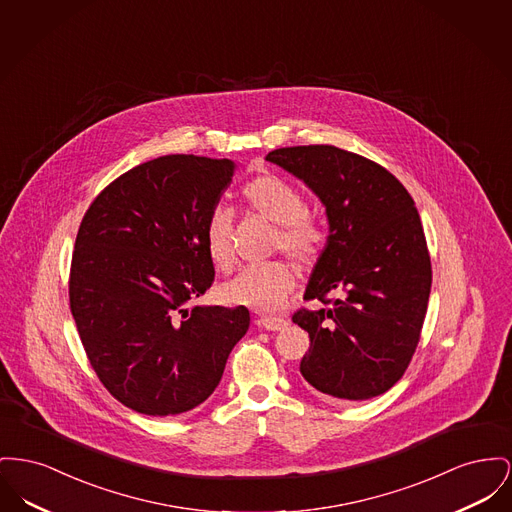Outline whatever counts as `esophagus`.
Segmentation results:
<instances>
[{
	"instance_id": "34e87169",
	"label": "esophagus",
	"mask_w": 512,
	"mask_h": 512,
	"mask_svg": "<svg viewBox=\"0 0 512 512\" xmlns=\"http://www.w3.org/2000/svg\"><path fill=\"white\" fill-rule=\"evenodd\" d=\"M259 325L267 331H282L288 325V321L282 317H261Z\"/></svg>"
}]
</instances>
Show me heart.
<instances>
[{
	"mask_svg": "<svg viewBox=\"0 0 512 512\" xmlns=\"http://www.w3.org/2000/svg\"><path fill=\"white\" fill-rule=\"evenodd\" d=\"M241 197L251 211L276 224L272 247L282 249L301 265L317 261L327 243V230L319 218L305 211L300 191L274 174H261L247 181ZM205 247L214 267L228 271L234 263L232 214L218 207L205 226ZM296 284L294 269L286 261H269L243 267L220 288V300L255 311H276Z\"/></svg>",
	"mask_w": 512,
	"mask_h": 512,
	"instance_id": "heart-1",
	"label": "heart"
}]
</instances>
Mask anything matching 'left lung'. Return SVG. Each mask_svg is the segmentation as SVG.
<instances>
[{
    "label": "left lung",
    "instance_id": "obj_1",
    "mask_svg": "<svg viewBox=\"0 0 512 512\" xmlns=\"http://www.w3.org/2000/svg\"><path fill=\"white\" fill-rule=\"evenodd\" d=\"M265 160L303 181L329 222L303 296L327 307L292 317L311 340L303 379L340 400L389 391L416 352L431 292L414 199L383 166L332 145L276 149Z\"/></svg>",
    "mask_w": 512,
    "mask_h": 512
}]
</instances>
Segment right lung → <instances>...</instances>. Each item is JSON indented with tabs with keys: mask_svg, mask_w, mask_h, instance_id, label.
<instances>
[{
	"mask_svg": "<svg viewBox=\"0 0 512 512\" xmlns=\"http://www.w3.org/2000/svg\"><path fill=\"white\" fill-rule=\"evenodd\" d=\"M234 172L228 158L160 156L112 181L81 222L71 313L102 385L139 414L205 402L249 329L245 307H187L214 280L205 226Z\"/></svg>",
	"mask_w": 512,
	"mask_h": 512,
	"instance_id": "add662e5",
	"label": "right lung"
}]
</instances>
